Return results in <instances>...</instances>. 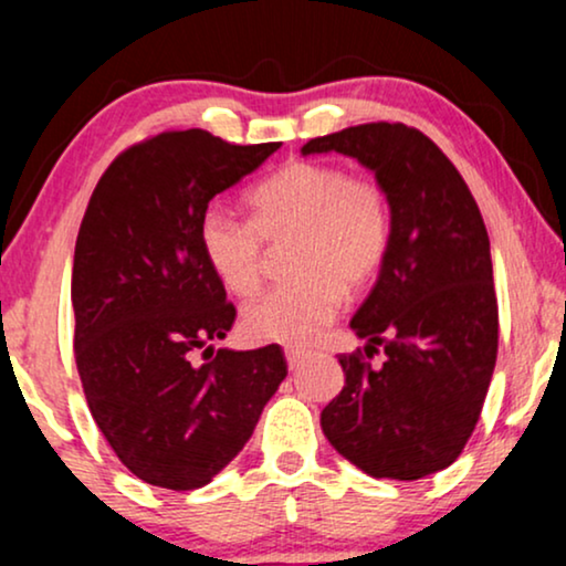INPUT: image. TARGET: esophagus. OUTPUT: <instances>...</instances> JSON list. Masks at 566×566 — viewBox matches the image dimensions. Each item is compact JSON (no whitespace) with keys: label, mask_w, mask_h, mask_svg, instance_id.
<instances>
[{"label":"esophagus","mask_w":566,"mask_h":566,"mask_svg":"<svg viewBox=\"0 0 566 566\" xmlns=\"http://www.w3.org/2000/svg\"><path fill=\"white\" fill-rule=\"evenodd\" d=\"M310 354L302 352V348H285V361H289L291 369H298L306 361Z\"/></svg>","instance_id":"esophagus-1"}]
</instances>
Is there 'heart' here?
I'll list each match as a JSON object with an SVG mask.
<instances>
[{"mask_svg":"<svg viewBox=\"0 0 566 566\" xmlns=\"http://www.w3.org/2000/svg\"><path fill=\"white\" fill-rule=\"evenodd\" d=\"M251 222L212 207L199 220V247L230 294L260 289L264 243L289 251L296 277L247 304L251 340L306 346L336 317L344 294H359L378 277L390 243V207L369 178H348L338 165L296 159L249 191Z\"/></svg>","mask_w":566,"mask_h":566,"instance_id":"heart-1","label":"heart"}]
</instances>
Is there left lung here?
Wrapping results in <instances>:
<instances>
[{"instance_id":"obj_1","label":"left lung","mask_w":566,"mask_h":566,"mask_svg":"<svg viewBox=\"0 0 566 566\" xmlns=\"http://www.w3.org/2000/svg\"><path fill=\"white\" fill-rule=\"evenodd\" d=\"M357 159L390 207L378 283L352 317L365 354H340L346 386L319 415L325 438L369 478L420 480L470 441L499 348L491 241L470 188L420 130L367 123L302 155Z\"/></svg>"}]
</instances>
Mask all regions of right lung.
Returning a JSON list of instances; mask_svg holds the SVG:
<instances>
[{"label": "right lung", "instance_id": "right-lung-1", "mask_svg": "<svg viewBox=\"0 0 566 566\" xmlns=\"http://www.w3.org/2000/svg\"><path fill=\"white\" fill-rule=\"evenodd\" d=\"M277 149L172 130L123 151L91 193L70 283L75 365L96 428L149 485H207L289 375L277 344L211 356L235 310L199 247L209 201Z\"/></svg>", "mask_w": 566, "mask_h": 566}]
</instances>
